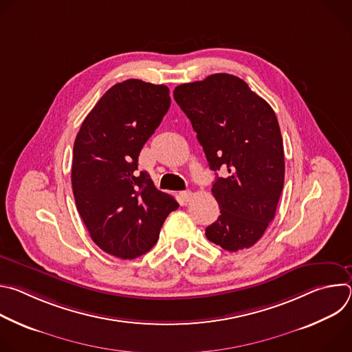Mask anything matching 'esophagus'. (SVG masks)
I'll list each match as a JSON object with an SVG mask.
<instances>
[{
	"label": "esophagus",
	"mask_w": 352,
	"mask_h": 352,
	"mask_svg": "<svg viewBox=\"0 0 352 352\" xmlns=\"http://www.w3.org/2000/svg\"><path fill=\"white\" fill-rule=\"evenodd\" d=\"M179 196H181V199L184 200V202H189V200H190L192 196H193V193H192L190 190H182V192L179 193Z\"/></svg>",
	"instance_id": "34e87169"
}]
</instances>
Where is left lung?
Wrapping results in <instances>:
<instances>
[{
  "instance_id": "1",
  "label": "left lung",
  "mask_w": 352,
  "mask_h": 352,
  "mask_svg": "<svg viewBox=\"0 0 352 352\" xmlns=\"http://www.w3.org/2000/svg\"><path fill=\"white\" fill-rule=\"evenodd\" d=\"M216 177L212 193L220 216L206 228L210 242L230 252L248 249L276 216L284 186V147L277 117L266 100L230 74L174 89Z\"/></svg>"
}]
</instances>
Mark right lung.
<instances>
[{"label":"right lung","instance_id":"obj_1","mask_svg":"<svg viewBox=\"0 0 352 352\" xmlns=\"http://www.w3.org/2000/svg\"><path fill=\"white\" fill-rule=\"evenodd\" d=\"M170 104L167 86L128 79L103 94L76 135L71 171L76 209L93 242L113 256L148 252L179 206L138 171L140 150Z\"/></svg>","mask_w":352,"mask_h":352}]
</instances>
